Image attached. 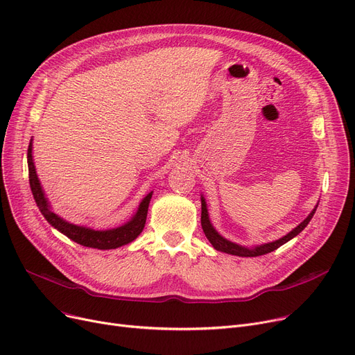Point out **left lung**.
I'll return each instance as SVG.
<instances>
[{
	"instance_id": "obj_1",
	"label": "left lung",
	"mask_w": 355,
	"mask_h": 355,
	"mask_svg": "<svg viewBox=\"0 0 355 355\" xmlns=\"http://www.w3.org/2000/svg\"><path fill=\"white\" fill-rule=\"evenodd\" d=\"M315 210H316V207L311 211V214L301 223L300 226H296V227H295L292 232H289L286 236L281 237L279 240L272 241V243L260 245V246H256V248H253V249H248V248H243V246H239V245L233 243V241L225 239V237L220 236V234L216 232V229L211 226L210 218H209L206 200H204V197L201 196V227H202L204 234H206V237L209 239V241L213 245V248H214L216 250L225 252V253H229V254H234V256H241V257H254V256H262V254H266V253H270V252L276 250L277 248H281L282 245H285L286 241H289L291 239H293L295 236L300 234V233L308 226V223L311 221L312 216L315 214Z\"/></svg>"
}]
</instances>
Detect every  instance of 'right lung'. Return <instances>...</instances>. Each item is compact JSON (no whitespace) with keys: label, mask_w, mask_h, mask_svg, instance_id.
<instances>
[{"label":"right lung","mask_w":355,"mask_h":355,"mask_svg":"<svg viewBox=\"0 0 355 355\" xmlns=\"http://www.w3.org/2000/svg\"><path fill=\"white\" fill-rule=\"evenodd\" d=\"M31 148H33V145L30 142L28 153H27V162H28V178H30L31 193L35 200L37 207L40 209L44 218L50 223L54 229H58L60 233H63L64 236H67L69 239L76 241V243H79L82 246L92 248V249H101V250L121 248L123 245L130 243V241L135 240L141 234V232L144 230V226H145V221H146L148 206H149V201H151L153 191L141 201L137 214L130 218L126 225H123L121 227L110 229V230H93L89 227L71 225V223H67L66 220H63L62 217L54 214L50 210L47 198L44 197V193L42 190L40 181H39V178H37V174H35Z\"/></svg>","instance_id":"right-lung-1"}]
</instances>
